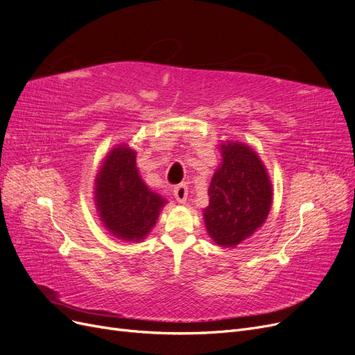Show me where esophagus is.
Segmentation results:
<instances>
[{
    "instance_id": "obj_1",
    "label": "esophagus",
    "mask_w": 355,
    "mask_h": 355,
    "mask_svg": "<svg viewBox=\"0 0 355 355\" xmlns=\"http://www.w3.org/2000/svg\"><path fill=\"white\" fill-rule=\"evenodd\" d=\"M173 194H175V198L179 202L184 204L187 201V198H188V187H187V184L176 185L175 189H173Z\"/></svg>"
}]
</instances>
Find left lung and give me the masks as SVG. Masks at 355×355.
I'll return each mask as SVG.
<instances>
[{
  "label": "left lung",
  "mask_w": 355,
  "mask_h": 355,
  "mask_svg": "<svg viewBox=\"0 0 355 355\" xmlns=\"http://www.w3.org/2000/svg\"><path fill=\"white\" fill-rule=\"evenodd\" d=\"M222 163L209 187V206L202 210L213 241L235 247L261 228L272 204L268 171L253 149L241 142L220 145Z\"/></svg>",
  "instance_id": "obj_1"
}]
</instances>
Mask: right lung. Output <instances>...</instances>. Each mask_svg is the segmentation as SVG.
Wrapping results in <instances>:
<instances>
[{"mask_svg": "<svg viewBox=\"0 0 355 355\" xmlns=\"http://www.w3.org/2000/svg\"><path fill=\"white\" fill-rule=\"evenodd\" d=\"M94 202L102 225L112 235L141 241L167 201L146 187L136 167V151L121 144L111 149L96 175Z\"/></svg>", "mask_w": 355, "mask_h": 355, "instance_id": "obj_1", "label": "right lung"}]
</instances>
